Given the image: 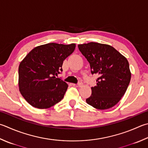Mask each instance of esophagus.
Instances as JSON below:
<instances>
[{"mask_svg": "<svg viewBox=\"0 0 148 148\" xmlns=\"http://www.w3.org/2000/svg\"><path fill=\"white\" fill-rule=\"evenodd\" d=\"M82 85H83L82 82L81 81V80H79V82H78V86H79V87H81Z\"/></svg>", "mask_w": 148, "mask_h": 148, "instance_id": "34e87169", "label": "esophagus"}]
</instances>
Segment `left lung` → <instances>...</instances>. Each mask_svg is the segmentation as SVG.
Instances as JSON below:
<instances>
[{
	"label": "left lung",
	"mask_w": 148,
	"mask_h": 148,
	"mask_svg": "<svg viewBox=\"0 0 148 148\" xmlns=\"http://www.w3.org/2000/svg\"><path fill=\"white\" fill-rule=\"evenodd\" d=\"M78 47L90 63L91 74L99 76L86 102L98 110L113 107L126 93L131 80L126 58L108 44L91 42Z\"/></svg>",
	"instance_id": "1"
}]
</instances>
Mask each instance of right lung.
<instances>
[{
	"label": "right lung",
	"mask_w": 148,
	"mask_h": 148,
	"mask_svg": "<svg viewBox=\"0 0 148 148\" xmlns=\"http://www.w3.org/2000/svg\"><path fill=\"white\" fill-rule=\"evenodd\" d=\"M75 48V44H44L33 49L20 63L19 91L33 107L49 108L63 99L68 85L56 76Z\"/></svg>",
	"instance_id": "add662e5"
}]
</instances>
